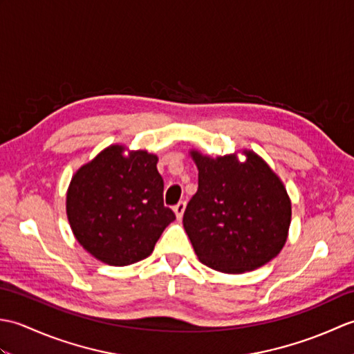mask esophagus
<instances>
[{"label": "esophagus", "mask_w": 354, "mask_h": 354, "mask_svg": "<svg viewBox=\"0 0 354 354\" xmlns=\"http://www.w3.org/2000/svg\"><path fill=\"white\" fill-rule=\"evenodd\" d=\"M173 212H175V214H176V219H181L184 212H185V201L178 202V204L175 205V208H173Z\"/></svg>", "instance_id": "34e87169"}]
</instances>
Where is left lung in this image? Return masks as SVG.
<instances>
[{
  "label": "left lung",
  "instance_id": "obj_1",
  "mask_svg": "<svg viewBox=\"0 0 354 354\" xmlns=\"http://www.w3.org/2000/svg\"><path fill=\"white\" fill-rule=\"evenodd\" d=\"M209 156L190 150L198 192L184 230L198 259L223 274H243L275 259L289 236L292 204L283 181L254 150Z\"/></svg>",
  "mask_w": 354,
  "mask_h": 354
}]
</instances>
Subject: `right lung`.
Listing matches in <instances>:
<instances>
[{
    "label": "right lung",
    "instance_id": "obj_1",
    "mask_svg": "<svg viewBox=\"0 0 354 354\" xmlns=\"http://www.w3.org/2000/svg\"><path fill=\"white\" fill-rule=\"evenodd\" d=\"M158 156L111 145L74 173L66 217L85 251L111 266H127L152 254L175 213L164 207Z\"/></svg>",
    "mask_w": 354,
    "mask_h": 354
}]
</instances>
